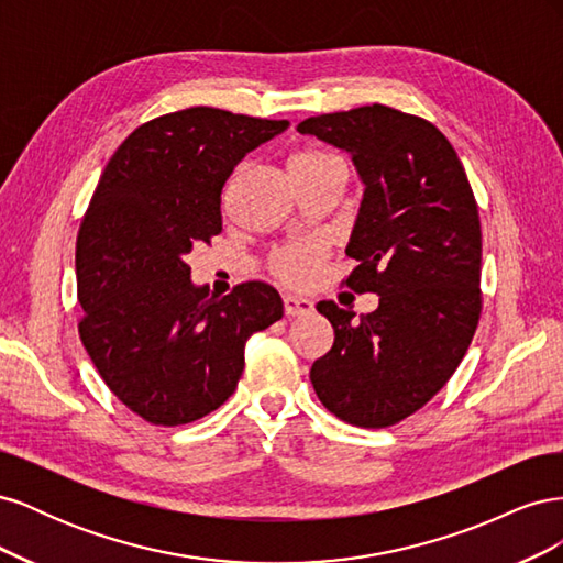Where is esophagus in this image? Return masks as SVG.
I'll return each instance as SVG.
<instances>
[{"label": "esophagus", "instance_id": "34e87169", "mask_svg": "<svg viewBox=\"0 0 563 563\" xmlns=\"http://www.w3.org/2000/svg\"><path fill=\"white\" fill-rule=\"evenodd\" d=\"M312 310H314V305L308 298L284 296V312H286V317H302V314H310Z\"/></svg>", "mask_w": 563, "mask_h": 563}]
</instances>
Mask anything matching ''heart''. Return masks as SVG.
Masks as SVG:
<instances>
[{
	"label": "heart",
	"instance_id": "obj_1",
	"mask_svg": "<svg viewBox=\"0 0 563 563\" xmlns=\"http://www.w3.org/2000/svg\"><path fill=\"white\" fill-rule=\"evenodd\" d=\"M345 164L338 155H333L331 150L323 147H305L291 157V172L296 180H308L317 178L321 174L329 172H343ZM323 255V246L317 242H296V244H284L269 253V272L275 275L279 282L291 284V286H302L308 284L317 265Z\"/></svg>",
	"mask_w": 563,
	"mask_h": 563
}]
</instances>
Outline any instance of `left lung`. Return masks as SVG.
I'll list each match as a JSON object with an SVG mask.
<instances>
[{"label": "left lung", "instance_id": "8db88e82", "mask_svg": "<svg viewBox=\"0 0 563 563\" xmlns=\"http://www.w3.org/2000/svg\"><path fill=\"white\" fill-rule=\"evenodd\" d=\"M347 150L366 185L343 279L378 294L360 314L321 300L333 347L312 364L319 401L356 428H391L449 383L482 317V223L457 152L432 122L380 103L298 124Z\"/></svg>", "mask_w": 563, "mask_h": 563}]
</instances>
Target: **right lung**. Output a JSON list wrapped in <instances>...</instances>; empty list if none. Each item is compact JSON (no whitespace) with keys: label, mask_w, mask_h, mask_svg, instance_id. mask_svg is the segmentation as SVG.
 <instances>
[{"label":"right lung","mask_w":563,"mask_h":563,"mask_svg":"<svg viewBox=\"0 0 563 563\" xmlns=\"http://www.w3.org/2000/svg\"><path fill=\"white\" fill-rule=\"evenodd\" d=\"M288 126L218 108L150 119L117 147L77 232L79 338L112 395L162 428L223 406L244 343L284 317L269 284L223 298L192 286L187 253L223 232V187L246 152Z\"/></svg>","instance_id":"add662e5"}]
</instances>
